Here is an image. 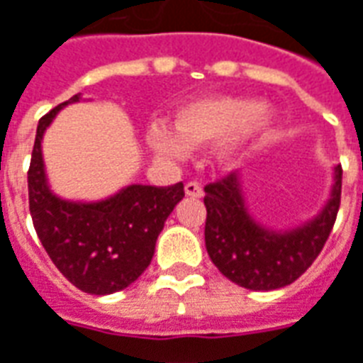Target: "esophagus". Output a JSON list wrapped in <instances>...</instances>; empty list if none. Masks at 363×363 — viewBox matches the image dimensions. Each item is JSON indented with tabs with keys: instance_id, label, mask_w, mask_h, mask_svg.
I'll list each match as a JSON object with an SVG mask.
<instances>
[{
	"instance_id": "obj_1",
	"label": "esophagus",
	"mask_w": 363,
	"mask_h": 363,
	"mask_svg": "<svg viewBox=\"0 0 363 363\" xmlns=\"http://www.w3.org/2000/svg\"><path fill=\"white\" fill-rule=\"evenodd\" d=\"M184 192L189 194V196H194V198H200L204 194V190H202V184L196 181H190L184 184Z\"/></svg>"
}]
</instances>
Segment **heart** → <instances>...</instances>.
Returning a JSON list of instances; mask_svg holds the SVG:
<instances>
[{
	"label": "heart",
	"instance_id": "b5f03b06",
	"mask_svg": "<svg viewBox=\"0 0 363 363\" xmlns=\"http://www.w3.org/2000/svg\"><path fill=\"white\" fill-rule=\"evenodd\" d=\"M272 114L251 99L216 96L186 104L177 114V131L157 122L150 130V143L169 157H184L189 147L223 142L221 155L231 157L239 145L270 126Z\"/></svg>",
	"mask_w": 363,
	"mask_h": 363
}]
</instances>
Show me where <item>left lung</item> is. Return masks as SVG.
<instances>
[{"label": "left lung", "mask_w": 363, "mask_h": 363, "mask_svg": "<svg viewBox=\"0 0 363 363\" xmlns=\"http://www.w3.org/2000/svg\"><path fill=\"white\" fill-rule=\"evenodd\" d=\"M325 210L301 228L286 233L264 229L243 204L239 174L228 173L206 184V251L225 278L255 291L278 289L296 281L327 243L340 208L342 167Z\"/></svg>", "instance_id": "left-lung-1"}]
</instances>
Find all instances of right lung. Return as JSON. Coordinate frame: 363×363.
Masks as SVG:
<instances>
[{
  "label": "right lung",
  "mask_w": 363,
  "mask_h": 363,
  "mask_svg": "<svg viewBox=\"0 0 363 363\" xmlns=\"http://www.w3.org/2000/svg\"><path fill=\"white\" fill-rule=\"evenodd\" d=\"M82 93L44 114L36 128L28 167V210L36 235L52 262L85 294L106 296L128 288L150 267L155 241L173 208L184 196L182 182L171 186L132 184L103 202H67L46 184L43 134L56 112L77 103Z\"/></svg>",
  "instance_id": "add662e5"
}]
</instances>
